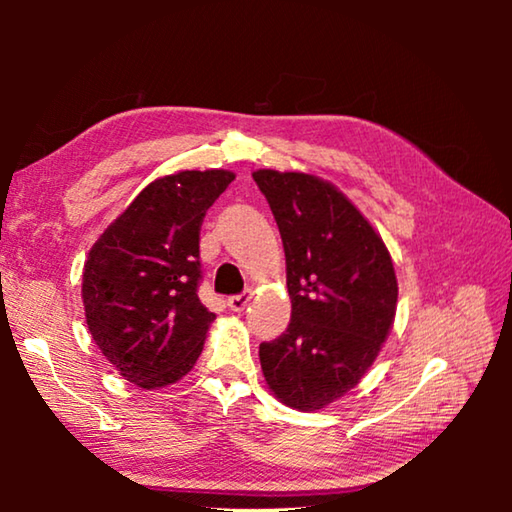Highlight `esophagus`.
<instances>
[{"label":"esophagus","instance_id":"esophagus-1","mask_svg":"<svg viewBox=\"0 0 512 512\" xmlns=\"http://www.w3.org/2000/svg\"><path fill=\"white\" fill-rule=\"evenodd\" d=\"M248 300H250L248 293H239V296H230V298H228V307H230L232 311H244L246 305H248Z\"/></svg>","mask_w":512,"mask_h":512}]
</instances>
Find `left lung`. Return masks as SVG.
Segmentation results:
<instances>
[{
    "instance_id": "1",
    "label": "left lung",
    "mask_w": 512,
    "mask_h": 512,
    "mask_svg": "<svg viewBox=\"0 0 512 512\" xmlns=\"http://www.w3.org/2000/svg\"><path fill=\"white\" fill-rule=\"evenodd\" d=\"M282 235L291 323L259 345L277 400L323 409L359 384L377 359L397 309V277L384 241L357 207L323 178L253 173Z\"/></svg>"
}]
</instances>
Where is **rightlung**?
<instances>
[{
	"instance_id": "obj_1",
	"label": "right lung",
	"mask_w": 512,
	"mask_h": 512,
	"mask_svg": "<svg viewBox=\"0 0 512 512\" xmlns=\"http://www.w3.org/2000/svg\"><path fill=\"white\" fill-rule=\"evenodd\" d=\"M235 180L180 171L146 185L90 248L83 307L90 334L131 384L162 388L194 368L216 318L198 300L205 212Z\"/></svg>"
}]
</instances>
